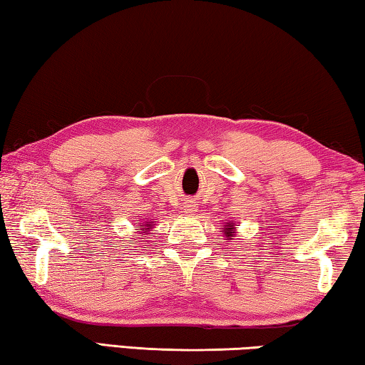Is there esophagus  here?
Instances as JSON below:
<instances>
[{
    "mask_svg": "<svg viewBox=\"0 0 365 365\" xmlns=\"http://www.w3.org/2000/svg\"><path fill=\"white\" fill-rule=\"evenodd\" d=\"M194 207H195V205L192 204V202H186V204H184V212H186V214L190 215V214H192V212L195 210Z\"/></svg>",
    "mask_w": 365,
    "mask_h": 365,
    "instance_id": "esophagus-1",
    "label": "esophagus"
}]
</instances>
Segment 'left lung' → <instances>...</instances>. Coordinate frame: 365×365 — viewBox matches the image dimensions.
Returning a JSON list of instances; mask_svg holds the SVG:
<instances>
[{
    "instance_id": "8db88e82",
    "label": "left lung",
    "mask_w": 365,
    "mask_h": 365,
    "mask_svg": "<svg viewBox=\"0 0 365 365\" xmlns=\"http://www.w3.org/2000/svg\"><path fill=\"white\" fill-rule=\"evenodd\" d=\"M237 227L238 225H235V223L233 222H227L225 223V225H222V233H223V237H225L227 240H233V237H235V235H237Z\"/></svg>"
}]
</instances>
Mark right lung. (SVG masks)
Masks as SVG:
<instances>
[{"mask_svg":"<svg viewBox=\"0 0 365 365\" xmlns=\"http://www.w3.org/2000/svg\"><path fill=\"white\" fill-rule=\"evenodd\" d=\"M155 227V222H153V218H151V220H145L143 223H138L137 225V228H145V232H142V233H147V232H150L151 228ZM147 235H150V233H147Z\"/></svg>","mask_w":365,"mask_h":365,"instance_id":"right-lung-1","label":"right lung"}]
</instances>
